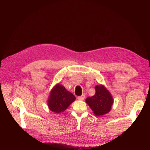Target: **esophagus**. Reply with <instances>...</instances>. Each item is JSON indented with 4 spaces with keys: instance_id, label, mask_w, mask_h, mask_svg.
Here are the masks:
<instances>
[{
    "instance_id": "esophagus-1",
    "label": "esophagus",
    "mask_w": 150,
    "mask_h": 150,
    "mask_svg": "<svg viewBox=\"0 0 150 150\" xmlns=\"http://www.w3.org/2000/svg\"><path fill=\"white\" fill-rule=\"evenodd\" d=\"M84 98H85V94H83L82 96L78 97V99H79V100H84Z\"/></svg>"
}]
</instances>
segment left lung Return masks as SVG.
<instances>
[{"label": "left lung", "mask_w": 150, "mask_h": 150, "mask_svg": "<svg viewBox=\"0 0 150 150\" xmlns=\"http://www.w3.org/2000/svg\"><path fill=\"white\" fill-rule=\"evenodd\" d=\"M96 93L92 97L86 98V102L91 108L94 115L101 116L110 112L113 99L110 92L102 85L95 87Z\"/></svg>", "instance_id": "1"}]
</instances>
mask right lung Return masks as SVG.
<instances>
[{"instance_id":"right-lung-1","label":"right lung","mask_w":150,"mask_h":150,"mask_svg":"<svg viewBox=\"0 0 150 150\" xmlns=\"http://www.w3.org/2000/svg\"><path fill=\"white\" fill-rule=\"evenodd\" d=\"M75 99L72 93L67 91L64 86L57 84L50 93L48 106L52 111L60 113L64 111Z\"/></svg>"}]
</instances>
